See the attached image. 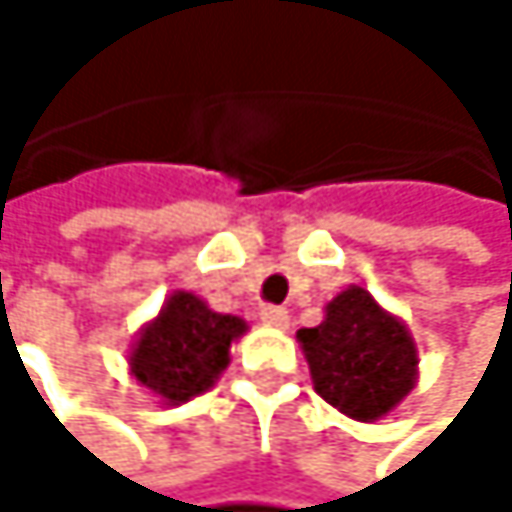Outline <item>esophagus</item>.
Here are the masks:
<instances>
[{"label":"esophagus","mask_w":512,"mask_h":512,"mask_svg":"<svg viewBox=\"0 0 512 512\" xmlns=\"http://www.w3.org/2000/svg\"><path fill=\"white\" fill-rule=\"evenodd\" d=\"M261 322L264 325H273V328H285L288 325V313L282 307L267 304V307H261Z\"/></svg>","instance_id":"34e87169"}]
</instances>
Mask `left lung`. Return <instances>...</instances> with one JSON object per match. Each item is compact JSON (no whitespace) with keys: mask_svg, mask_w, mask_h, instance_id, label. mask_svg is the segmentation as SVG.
I'll list each match as a JSON object with an SVG mask.
<instances>
[{"mask_svg":"<svg viewBox=\"0 0 512 512\" xmlns=\"http://www.w3.org/2000/svg\"><path fill=\"white\" fill-rule=\"evenodd\" d=\"M298 341L316 393L353 421L384 418L418 381L415 338L362 285L328 301L325 319L301 328Z\"/></svg>","mask_w":512,"mask_h":512,"instance_id":"8db88e82","label":"left lung"}]
</instances>
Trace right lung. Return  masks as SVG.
<instances>
[{"instance_id":"right-lung-1","label":"right lung","mask_w":512,"mask_h":512,"mask_svg":"<svg viewBox=\"0 0 512 512\" xmlns=\"http://www.w3.org/2000/svg\"><path fill=\"white\" fill-rule=\"evenodd\" d=\"M245 328V319L214 313L193 291H174L134 338L131 375L165 405H181L214 387L230 362V344Z\"/></svg>"}]
</instances>
